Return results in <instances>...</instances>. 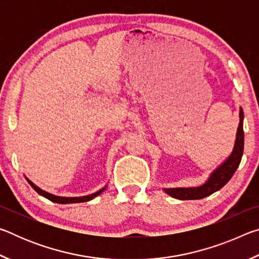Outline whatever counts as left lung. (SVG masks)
<instances>
[{"label": "left lung", "instance_id": "left-lung-1", "mask_svg": "<svg viewBox=\"0 0 259 259\" xmlns=\"http://www.w3.org/2000/svg\"><path fill=\"white\" fill-rule=\"evenodd\" d=\"M244 146L243 133V111L240 108V123L236 131V139L234 148L231 155L223 163L213 170L203 185L199 187H177L163 188L166 194L178 200H199L209 196L225 185L233 176L242 159Z\"/></svg>", "mask_w": 259, "mask_h": 259}]
</instances>
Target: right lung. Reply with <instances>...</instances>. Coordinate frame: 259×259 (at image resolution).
I'll list each match as a JSON object with an SVG mask.
<instances>
[{
	"instance_id": "1",
	"label": "right lung",
	"mask_w": 259,
	"mask_h": 259,
	"mask_svg": "<svg viewBox=\"0 0 259 259\" xmlns=\"http://www.w3.org/2000/svg\"><path fill=\"white\" fill-rule=\"evenodd\" d=\"M26 179H27V182L29 183V185L32 186L35 191H36L38 194L45 196V198H47L48 200L52 201V202H56V203H61V204H66V203H80V202H87V201H90L95 199L96 196H98L100 193L105 191V188H106V186L103 187L102 190H99L98 192L94 193V194H90V195H85V196H78V198H65V196H57V195H54L51 194V193H48L46 191L41 190L40 187H37L36 185H35L34 183H32L29 181V179L26 177Z\"/></svg>"
}]
</instances>
